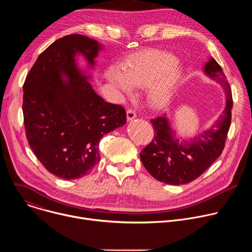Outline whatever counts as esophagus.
Segmentation results:
<instances>
[{
  "mask_svg": "<svg viewBox=\"0 0 252 252\" xmlns=\"http://www.w3.org/2000/svg\"><path fill=\"white\" fill-rule=\"evenodd\" d=\"M135 117H136V113H135L133 110L129 109V110L126 111V118H127V121H132Z\"/></svg>",
  "mask_w": 252,
  "mask_h": 252,
  "instance_id": "esophagus-1",
  "label": "esophagus"
}]
</instances>
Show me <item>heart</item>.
Here are the masks:
<instances>
[{
	"instance_id": "obj_1",
	"label": "heart",
	"mask_w": 252,
	"mask_h": 252,
	"mask_svg": "<svg viewBox=\"0 0 252 252\" xmlns=\"http://www.w3.org/2000/svg\"><path fill=\"white\" fill-rule=\"evenodd\" d=\"M173 63L174 60L169 57H141L133 60L123 70L111 68L106 78L126 94H132V88H149L150 103L161 110L172 102L182 79L181 69H169Z\"/></svg>"
}]
</instances>
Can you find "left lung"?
Masks as SVG:
<instances>
[{"label": "left lung", "mask_w": 252, "mask_h": 252, "mask_svg": "<svg viewBox=\"0 0 252 252\" xmlns=\"http://www.w3.org/2000/svg\"><path fill=\"white\" fill-rule=\"evenodd\" d=\"M204 73L223 88L226 97L222 115L211 127L189 141H179L165 116L151 120L155 137L140 152V159L147 170L161 183L179 186L194 181L224 149L231 123V89L221 66L213 58L205 63Z\"/></svg>", "instance_id": "8db88e82"}]
</instances>
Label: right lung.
Returning a JSON list of instances; mask_svg holds the SVG:
<instances>
[{"instance_id":"add662e5","label":"right lung","mask_w":252,"mask_h":252,"mask_svg":"<svg viewBox=\"0 0 252 252\" xmlns=\"http://www.w3.org/2000/svg\"><path fill=\"white\" fill-rule=\"evenodd\" d=\"M100 49L86 35H64L39 56L23 86L29 145L48 171L63 179L89 173L99 161V139L126 123L124 107L96 94L77 65L81 54L93 67Z\"/></svg>"}]
</instances>
